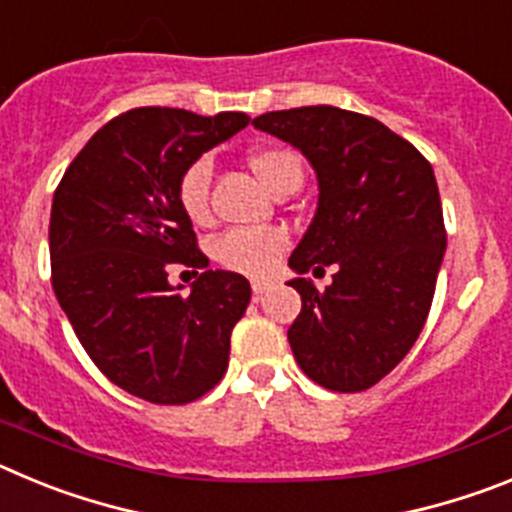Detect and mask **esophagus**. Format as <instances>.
<instances>
[{"label": "esophagus", "mask_w": 512, "mask_h": 512, "mask_svg": "<svg viewBox=\"0 0 512 512\" xmlns=\"http://www.w3.org/2000/svg\"><path fill=\"white\" fill-rule=\"evenodd\" d=\"M271 284H274V282H271V279H253V282H251L253 295H256V297H261V295H264V292H269V289H271Z\"/></svg>", "instance_id": "34e87169"}]
</instances>
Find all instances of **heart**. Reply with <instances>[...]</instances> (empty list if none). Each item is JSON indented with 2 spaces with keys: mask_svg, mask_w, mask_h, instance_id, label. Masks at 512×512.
Instances as JSON below:
<instances>
[{
  "mask_svg": "<svg viewBox=\"0 0 512 512\" xmlns=\"http://www.w3.org/2000/svg\"><path fill=\"white\" fill-rule=\"evenodd\" d=\"M248 166L266 189L284 179H302V161L292 148L264 146L251 151ZM207 192H210V161L200 158L187 166L179 179V205L194 223L207 220ZM289 238L282 228H233L215 241V259L230 271L246 277H266L277 269Z\"/></svg>",
  "mask_w": 512,
  "mask_h": 512,
  "instance_id": "heart-1",
  "label": "heart"
}]
</instances>
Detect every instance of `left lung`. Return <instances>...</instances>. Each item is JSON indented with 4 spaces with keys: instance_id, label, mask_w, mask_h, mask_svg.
Listing matches in <instances>:
<instances>
[{
    "instance_id": "left-lung-1",
    "label": "left lung",
    "mask_w": 512,
    "mask_h": 512,
    "mask_svg": "<svg viewBox=\"0 0 512 512\" xmlns=\"http://www.w3.org/2000/svg\"><path fill=\"white\" fill-rule=\"evenodd\" d=\"M253 128L295 146L318 207L289 256L302 310L287 338L312 382L361 392L390 374L423 330L446 251L431 164L374 117L330 104L266 112ZM337 269L320 293L301 277Z\"/></svg>"
}]
</instances>
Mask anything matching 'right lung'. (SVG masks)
Returning <instances> with one entry per match:
<instances>
[{"label":"right lung","mask_w":512,"mask_h":512,"mask_svg":"<svg viewBox=\"0 0 512 512\" xmlns=\"http://www.w3.org/2000/svg\"><path fill=\"white\" fill-rule=\"evenodd\" d=\"M248 120L130 110L92 135L53 194L58 305L99 372L156 405L192 402L223 379L230 333L251 300L246 277L207 269L179 205L187 166ZM171 263L201 271L189 293L168 282Z\"/></svg>","instance_id":"right-lung-1"}]
</instances>
